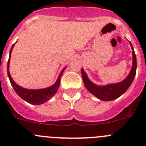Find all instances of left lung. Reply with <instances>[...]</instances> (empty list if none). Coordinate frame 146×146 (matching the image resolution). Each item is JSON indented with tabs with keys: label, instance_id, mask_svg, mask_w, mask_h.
Instances as JSON below:
<instances>
[{
	"label": "left lung",
	"instance_id": "obj_1",
	"mask_svg": "<svg viewBox=\"0 0 146 146\" xmlns=\"http://www.w3.org/2000/svg\"><path fill=\"white\" fill-rule=\"evenodd\" d=\"M131 45L133 49L132 68H131V72H130L129 75L126 77V78L123 81L120 82V83L108 84L104 86H97L89 80L86 72L83 70V68H81L82 78H83V83H84L85 86L92 94L94 95L96 98H99L100 100H104V101H111V100H113L118 98L128 90V88L133 81L135 73H136L137 63L136 56H135L133 47L131 43Z\"/></svg>",
	"mask_w": 146,
	"mask_h": 146
}]
</instances>
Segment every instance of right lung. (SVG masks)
<instances>
[{
	"mask_svg": "<svg viewBox=\"0 0 146 146\" xmlns=\"http://www.w3.org/2000/svg\"><path fill=\"white\" fill-rule=\"evenodd\" d=\"M13 46L14 44L13 45L12 47H11V50H10L9 59H8V61L7 70H8V78H9L10 82H11L14 90H15V93H16L21 98L23 99L24 100H25V101L28 102V103H31V104L40 105L46 103V101L50 100V98L53 97V96L56 94V92H57L58 89L59 88V86H60V78H61V76H63V71H64L65 69H66V68H65L64 69H63V70L60 72V75H59L58 78V80H56L55 84L50 86V87L43 89H39V90H31V89L23 88L21 87V86H19L18 85H17L16 83L14 82V80H13V78H11V74H10L9 72L10 58H11V51H12V49L13 48Z\"/></svg>",
	"mask_w": 146,
	"mask_h": 146,
	"instance_id": "right-lung-1",
	"label": "right lung"
}]
</instances>
